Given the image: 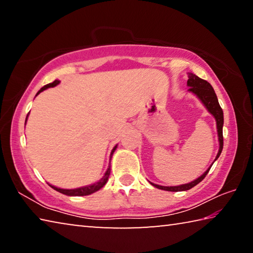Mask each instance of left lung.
<instances>
[{"label":"left lung","instance_id":"8db88e82","mask_svg":"<svg viewBox=\"0 0 253 253\" xmlns=\"http://www.w3.org/2000/svg\"><path fill=\"white\" fill-rule=\"evenodd\" d=\"M187 85L190 87L187 91L192 92L193 95L198 97L200 101L202 102L203 106L207 108L209 113L211 114L214 118H215L217 137H219V152H217L215 160H214V162H215L217 158H219V156L221 155L222 148H223V130H222L223 129V122H224L223 110H222V108H221L219 100H217V97L215 95V91H214L213 87L208 83L207 80L201 79L198 76H195L190 72V74H188ZM213 163L211 164V166H210V168L205 170L202 175H201L200 177H198L196 179H194V181H192L190 183L181 184V185H177V186H162V185H158V184H154L152 182H149V183H151L153 186L160 188V190H164V191H169V192L187 191V190H190V188L194 187L195 185H198V184L202 181V179H204V177L207 176V174L209 173L210 169L212 168Z\"/></svg>","mask_w":253,"mask_h":253}]
</instances>
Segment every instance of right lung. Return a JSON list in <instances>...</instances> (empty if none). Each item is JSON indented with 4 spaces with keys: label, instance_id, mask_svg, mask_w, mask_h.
Returning <instances> with one entry per match:
<instances>
[{
    "label": "right lung",
    "instance_id": "obj_1",
    "mask_svg": "<svg viewBox=\"0 0 253 253\" xmlns=\"http://www.w3.org/2000/svg\"><path fill=\"white\" fill-rule=\"evenodd\" d=\"M60 81L59 80H54L53 83L51 84H45L44 87H42L39 91H38V93L36 96L39 95L40 92H42L43 90H45V89L48 88H51V87H55V85L59 84ZM30 114V113H29ZM28 114V116H29ZM28 116H27V119H28ZM25 123H27V121H25ZM117 148V145L113 148V151H111L110 153V161H111V157H113V154L114 152L116 151ZM109 174H110V164L108 165V169H107V170L104 174V176H102L99 181L93 183V184H90V185H85V186H81V187H78V188H70V190H68V188H60V187H57V186H53L51 185V184H49V185L53 188V190L60 192V193L65 194V195H68V196H84V195H90L92 193H95V192L99 191L101 187L105 186V184L107 183V181H108V177H109Z\"/></svg>",
    "mask_w": 253,
    "mask_h": 253
}]
</instances>
